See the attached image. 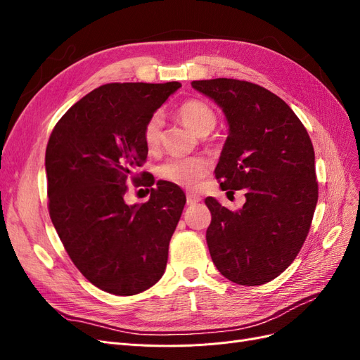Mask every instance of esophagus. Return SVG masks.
I'll list each match as a JSON object with an SVG mask.
<instances>
[{
    "instance_id": "obj_1",
    "label": "esophagus",
    "mask_w": 360,
    "mask_h": 360,
    "mask_svg": "<svg viewBox=\"0 0 360 360\" xmlns=\"http://www.w3.org/2000/svg\"><path fill=\"white\" fill-rule=\"evenodd\" d=\"M200 201H201V198L198 197V195H195V193H188V198H186L188 205H195V204H198Z\"/></svg>"
}]
</instances>
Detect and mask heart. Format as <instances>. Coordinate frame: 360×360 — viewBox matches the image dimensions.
Returning a JSON list of instances; mask_svg holds the SVG:
<instances>
[{
	"instance_id": "heart-1",
	"label": "heart",
	"mask_w": 360,
	"mask_h": 360,
	"mask_svg": "<svg viewBox=\"0 0 360 360\" xmlns=\"http://www.w3.org/2000/svg\"><path fill=\"white\" fill-rule=\"evenodd\" d=\"M177 114L184 124H188L195 134L209 135L217 124V115L210 105L198 99L183 102ZM162 118L158 112L151 114L143 127V141L148 150H155L160 144ZM210 169V162L202 156L191 158H169L162 162L158 174L159 177L177 186L193 189L198 186L201 179Z\"/></svg>"
}]
</instances>
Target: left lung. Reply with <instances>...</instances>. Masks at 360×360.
<instances>
[{"label": "left lung", "mask_w": 360, "mask_h": 360, "mask_svg": "<svg viewBox=\"0 0 360 360\" xmlns=\"http://www.w3.org/2000/svg\"><path fill=\"white\" fill-rule=\"evenodd\" d=\"M192 86L212 97L230 124L216 180L222 191L246 192L236 212L205 198L212 259L236 284H266L292 263L309 233L319 200L311 138L291 108L264 86L228 78Z\"/></svg>", "instance_id": "1"}]
</instances>
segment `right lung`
I'll return each instance as SVG.
<instances>
[{
	"label": "right lung",
	"instance_id": "1",
	"mask_svg": "<svg viewBox=\"0 0 360 360\" xmlns=\"http://www.w3.org/2000/svg\"><path fill=\"white\" fill-rule=\"evenodd\" d=\"M180 82L105 84L64 114L48 141V210L73 264L115 296L143 292L162 278L186 204L177 184L158 181L150 200L129 205L127 181L151 186L143 127Z\"/></svg>",
	"mask_w": 360,
	"mask_h": 360
}]
</instances>
